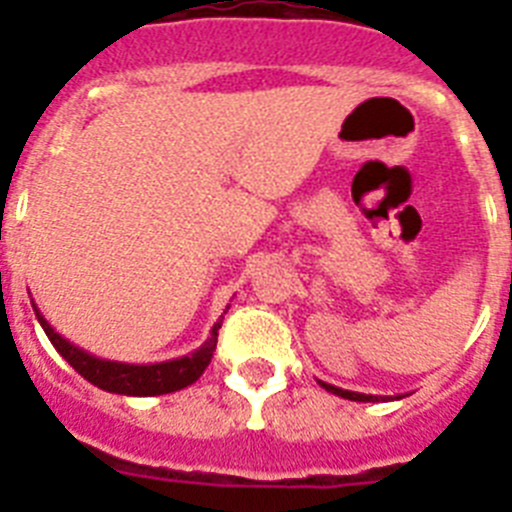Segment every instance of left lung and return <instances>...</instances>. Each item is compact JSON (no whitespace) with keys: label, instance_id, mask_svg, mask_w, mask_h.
Listing matches in <instances>:
<instances>
[{"label":"left lung","instance_id":"1","mask_svg":"<svg viewBox=\"0 0 512 512\" xmlns=\"http://www.w3.org/2000/svg\"><path fill=\"white\" fill-rule=\"evenodd\" d=\"M318 384L323 387V390H328L330 395H338V397H343V400H354V402H387V400H392V397H384V395H364V392L341 390V387L323 382V379H318ZM400 397H405V395H395V400H400Z\"/></svg>","mask_w":512,"mask_h":512}]
</instances>
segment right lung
<instances>
[{
    "label": "right lung",
    "mask_w": 512,
    "mask_h": 512,
    "mask_svg": "<svg viewBox=\"0 0 512 512\" xmlns=\"http://www.w3.org/2000/svg\"><path fill=\"white\" fill-rule=\"evenodd\" d=\"M33 302V300H30ZM230 307V305H228ZM225 307V312H228ZM35 318L43 325L45 336L53 343L58 354L74 366L81 377L92 382L94 387L104 392H115V395H128V397H156V395H169V392L184 390L189 384H194L202 377V372L210 364L212 354L217 346V328L223 325V318L212 325L210 336L202 343L200 348H194L192 354L179 356V359L158 361V364H125V361H110L99 359V356L89 354L81 346L71 343L69 338H63L56 328H53L40 307L33 302Z\"/></svg>",
    "instance_id": "right-lung-1"
}]
</instances>
